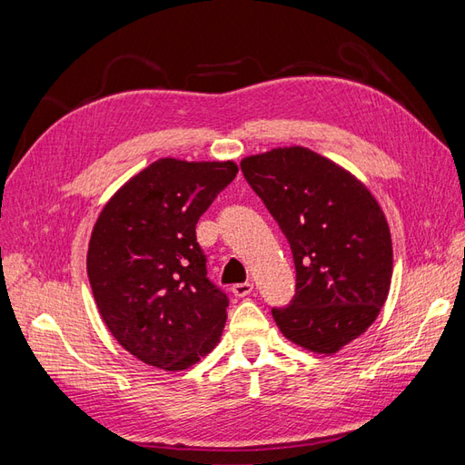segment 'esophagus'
I'll return each mask as SVG.
<instances>
[{
  "mask_svg": "<svg viewBox=\"0 0 465 465\" xmlns=\"http://www.w3.org/2000/svg\"><path fill=\"white\" fill-rule=\"evenodd\" d=\"M254 291V285L250 283V281H246V283H236V285H232V292H234V297H238V299H242V297H248V294Z\"/></svg>",
  "mask_w": 465,
  "mask_h": 465,
  "instance_id": "obj_1",
  "label": "esophagus"
}]
</instances>
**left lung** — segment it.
Wrapping results in <instances>:
<instances>
[{"mask_svg": "<svg viewBox=\"0 0 465 465\" xmlns=\"http://www.w3.org/2000/svg\"><path fill=\"white\" fill-rule=\"evenodd\" d=\"M292 252L297 285L272 308L287 340L335 353L380 314L391 279V236L372 193L341 166L306 149H272L241 163Z\"/></svg>", "mask_w": 465, "mask_h": 465, "instance_id": "obj_1", "label": "left lung"}]
</instances>
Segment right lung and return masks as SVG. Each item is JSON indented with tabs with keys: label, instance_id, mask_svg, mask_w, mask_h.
Wrapping results in <instances>:
<instances>
[{
	"label": "right lung",
	"instance_id": "right-lung-1",
	"mask_svg": "<svg viewBox=\"0 0 465 465\" xmlns=\"http://www.w3.org/2000/svg\"><path fill=\"white\" fill-rule=\"evenodd\" d=\"M238 166L161 159L112 195L91 234L87 275L110 333L151 367L182 371L219 343L229 297L207 277L195 224Z\"/></svg>",
	"mask_w": 465,
	"mask_h": 465
}]
</instances>
